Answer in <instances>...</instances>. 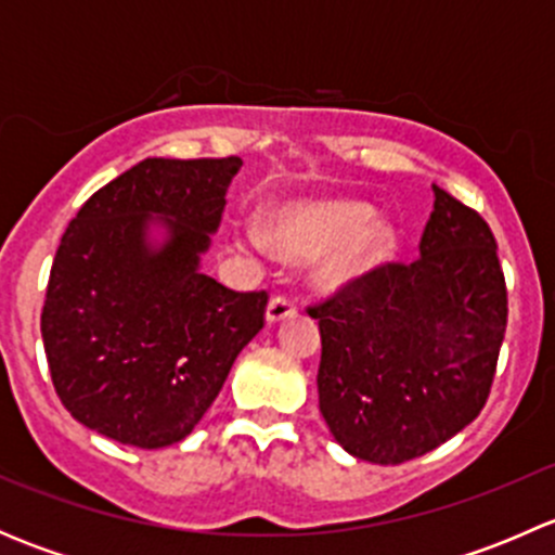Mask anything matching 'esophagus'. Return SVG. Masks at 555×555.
Wrapping results in <instances>:
<instances>
[{"mask_svg":"<svg viewBox=\"0 0 555 555\" xmlns=\"http://www.w3.org/2000/svg\"><path fill=\"white\" fill-rule=\"evenodd\" d=\"M295 313V300L293 298H284V295H279V298H271L266 306V322L268 324H276V322H284L287 317H293Z\"/></svg>","mask_w":555,"mask_h":555,"instance_id":"obj_1","label":"esophagus"}]
</instances>
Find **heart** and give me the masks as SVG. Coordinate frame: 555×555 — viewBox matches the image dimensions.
Wrapping results in <instances>:
<instances>
[{
    "label": "heart",
    "mask_w": 555,
    "mask_h": 555,
    "mask_svg": "<svg viewBox=\"0 0 555 555\" xmlns=\"http://www.w3.org/2000/svg\"><path fill=\"white\" fill-rule=\"evenodd\" d=\"M373 215V206L357 198L287 201L268 211L262 236L246 231L238 244H268L287 260H311L322 254L313 268V284L319 293L340 295L367 282L395 255V225Z\"/></svg>",
    "instance_id": "b5f03b06"
}]
</instances>
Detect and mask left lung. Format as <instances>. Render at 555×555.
<instances>
[{"mask_svg": "<svg viewBox=\"0 0 555 555\" xmlns=\"http://www.w3.org/2000/svg\"><path fill=\"white\" fill-rule=\"evenodd\" d=\"M418 260L386 266L319 319V411L335 443L371 464L424 456L480 413L507 324L494 233L433 184Z\"/></svg>", "mask_w": 555, "mask_h": 555, "instance_id": "left-lung-1", "label": "left lung"}]
</instances>
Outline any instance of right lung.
I'll return each instance as SVG.
<instances>
[{"mask_svg":"<svg viewBox=\"0 0 555 555\" xmlns=\"http://www.w3.org/2000/svg\"><path fill=\"white\" fill-rule=\"evenodd\" d=\"M242 158H144L91 195L61 236L42 309L50 376L93 433L166 449L193 433L266 293L204 273Z\"/></svg>","mask_w":555,"mask_h":555,"instance_id":"add662e5","label":"right lung"}]
</instances>
